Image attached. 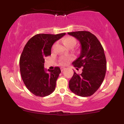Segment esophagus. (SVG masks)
Returning a JSON list of instances; mask_svg holds the SVG:
<instances>
[{
  "mask_svg": "<svg viewBox=\"0 0 124 124\" xmlns=\"http://www.w3.org/2000/svg\"><path fill=\"white\" fill-rule=\"evenodd\" d=\"M65 69V68H63V67H62V68H61V71H63V70H64Z\"/></svg>",
  "mask_w": 124,
  "mask_h": 124,
  "instance_id": "obj_1",
  "label": "esophagus"
}]
</instances>
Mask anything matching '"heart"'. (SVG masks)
<instances>
[{
  "mask_svg": "<svg viewBox=\"0 0 124 124\" xmlns=\"http://www.w3.org/2000/svg\"><path fill=\"white\" fill-rule=\"evenodd\" d=\"M63 42L65 44V45L67 46L68 48L70 47V46H74L76 43V41L75 38L73 37L68 36L64 38L63 39ZM72 59V58L69 56V57H61L59 59V62L61 65H65L67 63L69 62Z\"/></svg>",
  "mask_w": 124,
  "mask_h": 124,
  "instance_id": "obj_1",
  "label": "heart"
}]
</instances>
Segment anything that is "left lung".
<instances>
[{
  "mask_svg": "<svg viewBox=\"0 0 124 124\" xmlns=\"http://www.w3.org/2000/svg\"><path fill=\"white\" fill-rule=\"evenodd\" d=\"M68 34L80 42V56L72 64L77 69L82 68L81 74L74 72L69 80V89L79 96H90L99 89L106 75L107 62L104 49L97 38L89 31Z\"/></svg>",
  "mask_w": 124,
  "mask_h": 124,
  "instance_id": "obj_1",
  "label": "left lung"
}]
</instances>
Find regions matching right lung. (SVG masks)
Returning a JSON list of instances; mask_svg holds the SVG:
<instances>
[{
  "label": "right lung",
  "instance_id": "add662e5",
  "mask_svg": "<svg viewBox=\"0 0 124 124\" xmlns=\"http://www.w3.org/2000/svg\"><path fill=\"white\" fill-rule=\"evenodd\" d=\"M65 34H38L25 44L20 58V70L25 86L35 96H47L55 90L61 69L55 67L53 70L48 69L47 73L44 69V58L51 55L54 42Z\"/></svg>",
  "mask_w": 124,
  "mask_h": 124
}]
</instances>
